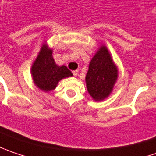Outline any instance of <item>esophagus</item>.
<instances>
[{
	"label": "esophagus",
	"mask_w": 156,
	"mask_h": 156,
	"mask_svg": "<svg viewBox=\"0 0 156 156\" xmlns=\"http://www.w3.org/2000/svg\"><path fill=\"white\" fill-rule=\"evenodd\" d=\"M72 74H73V76H78V71H72Z\"/></svg>",
	"instance_id": "1"
}]
</instances>
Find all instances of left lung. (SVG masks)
<instances>
[{"instance_id":"obj_1","label":"left lung","mask_w":156,"mask_h":156,"mask_svg":"<svg viewBox=\"0 0 156 156\" xmlns=\"http://www.w3.org/2000/svg\"><path fill=\"white\" fill-rule=\"evenodd\" d=\"M118 78V69L107 48L102 45L91 58L85 82L89 94L95 101L106 98Z\"/></svg>"}]
</instances>
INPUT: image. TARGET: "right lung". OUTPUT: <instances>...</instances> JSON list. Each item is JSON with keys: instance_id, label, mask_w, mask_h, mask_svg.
<instances>
[{"instance_id": "right-lung-1", "label": "right lung", "mask_w": 156, "mask_h": 156, "mask_svg": "<svg viewBox=\"0 0 156 156\" xmlns=\"http://www.w3.org/2000/svg\"><path fill=\"white\" fill-rule=\"evenodd\" d=\"M31 75L35 85L40 90L47 92L54 90L61 79L73 76L65 65L58 66L55 63L52 50L46 44H43L32 65Z\"/></svg>"}]
</instances>
